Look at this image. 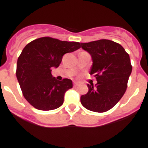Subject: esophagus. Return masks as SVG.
<instances>
[{
    "label": "esophagus",
    "instance_id": "34e87169",
    "mask_svg": "<svg viewBox=\"0 0 148 148\" xmlns=\"http://www.w3.org/2000/svg\"><path fill=\"white\" fill-rule=\"evenodd\" d=\"M78 86V83L77 82H74V87H77Z\"/></svg>",
    "mask_w": 148,
    "mask_h": 148
}]
</instances>
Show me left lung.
Segmentation results:
<instances>
[{
	"label": "left lung",
	"instance_id": "8db88e82",
	"mask_svg": "<svg viewBox=\"0 0 148 148\" xmlns=\"http://www.w3.org/2000/svg\"><path fill=\"white\" fill-rule=\"evenodd\" d=\"M81 47L91 55L90 74L97 83L88 84V94L81 97V103L89 110L103 113L114 107L127 88L132 71L129 54L120 44L106 39L81 43Z\"/></svg>",
	"mask_w": 148,
	"mask_h": 148
}]
</instances>
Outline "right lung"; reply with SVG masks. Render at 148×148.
<instances>
[{
	"label": "right lung",
	"instance_id": "1",
	"mask_svg": "<svg viewBox=\"0 0 148 148\" xmlns=\"http://www.w3.org/2000/svg\"><path fill=\"white\" fill-rule=\"evenodd\" d=\"M81 44L62 41L44 37L24 47L17 59V81L24 98L36 109L51 110L62 105L65 92L73 87L71 80L58 81L52 77L53 67H58L63 55L76 51Z\"/></svg>",
	"mask_w": 148,
	"mask_h": 148
}]
</instances>
